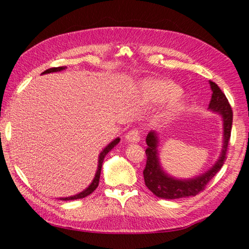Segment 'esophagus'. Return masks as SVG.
Masks as SVG:
<instances>
[{"instance_id": "34e87169", "label": "esophagus", "mask_w": 249, "mask_h": 249, "mask_svg": "<svg viewBox=\"0 0 249 249\" xmlns=\"http://www.w3.org/2000/svg\"><path fill=\"white\" fill-rule=\"evenodd\" d=\"M125 139H126V141H128V142H133V143H138V142L140 141L139 131L137 129H133V130L128 131V133L126 134V136H125Z\"/></svg>"}]
</instances>
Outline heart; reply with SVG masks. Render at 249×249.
<instances>
[{
	"instance_id": "heart-1",
	"label": "heart",
	"mask_w": 249,
	"mask_h": 249,
	"mask_svg": "<svg viewBox=\"0 0 249 249\" xmlns=\"http://www.w3.org/2000/svg\"><path fill=\"white\" fill-rule=\"evenodd\" d=\"M146 99L153 103L167 102L166 108L160 114V121L161 123H169L183 112L185 104L179 98L181 89L176 83L167 80H155L146 83L143 89Z\"/></svg>"
}]
</instances>
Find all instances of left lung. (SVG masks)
Returning a JSON list of instances; mask_svg holds the SVG:
<instances>
[{
	"mask_svg": "<svg viewBox=\"0 0 249 249\" xmlns=\"http://www.w3.org/2000/svg\"><path fill=\"white\" fill-rule=\"evenodd\" d=\"M212 97L209 104V110L217 113L223 119V147L220 155L214 165L208 171L192 178H177L163 170L160 160V138L155 131L151 130L146 136V165L143 170V177L146 187L154 194L156 197L161 199H179L190 196H196L203 190L211 179L217 173L224 165L227 149H228L229 139L232 127V109L227 99L226 95L215 82L209 81Z\"/></svg>",
	"mask_w": 249,
	"mask_h": 249,
	"instance_id": "1",
	"label": "left lung"
}]
</instances>
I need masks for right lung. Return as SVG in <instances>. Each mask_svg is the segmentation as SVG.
I'll return each instance as SVG.
<instances>
[{"mask_svg": "<svg viewBox=\"0 0 249 249\" xmlns=\"http://www.w3.org/2000/svg\"><path fill=\"white\" fill-rule=\"evenodd\" d=\"M66 66H62V67H53V68H49V70L45 71L41 75H44V73H50V72H56V71H62L66 70ZM120 138L118 137V138H115L113 141H111L110 143L105 147V149L100 152V154L98 156V165H97V170H96V173H95V177L93 178L92 183L89 185V186L82 190L81 193H79L77 195H73V196H70V197H65V198H60V200H63V201H67V200H76V199H82L84 197H87V196L91 195L95 189L97 188L98 186V183H99V178H100V171H102V166H103V161H104V158L105 156L108 154V153L113 149V147L119 143L120 142Z\"/></svg>", "mask_w": 249, "mask_h": 249, "instance_id": "1", "label": "right lung"}]
</instances>
